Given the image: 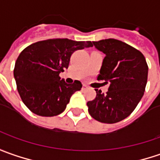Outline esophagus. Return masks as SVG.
<instances>
[{
    "instance_id": "esophagus-1",
    "label": "esophagus",
    "mask_w": 160,
    "mask_h": 160,
    "mask_svg": "<svg viewBox=\"0 0 160 160\" xmlns=\"http://www.w3.org/2000/svg\"><path fill=\"white\" fill-rule=\"evenodd\" d=\"M85 89H87V86L83 85L82 86V90H85Z\"/></svg>"
}]
</instances>
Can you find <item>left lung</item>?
<instances>
[{
    "label": "left lung",
    "mask_w": 160,
    "mask_h": 160,
    "mask_svg": "<svg viewBox=\"0 0 160 160\" xmlns=\"http://www.w3.org/2000/svg\"><path fill=\"white\" fill-rule=\"evenodd\" d=\"M93 44L105 54L97 80L110 85L106 94L96 89L97 97L87 105L97 121L112 124L128 117L140 102L147 83L148 65L142 52L121 41L106 39Z\"/></svg>",
    "instance_id": "8db88e82"
}]
</instances>
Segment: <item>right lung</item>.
Here are the masks:
<instances>
[{
	"label": "right lung",
	"mask_w": 160,
	"mask_h": 160,
	"mask_svg": "<svg viewBox=\"0 0 160 160\" xmlns=\"http://www.w3.org/2000/svg\"><path fill=\"white\" fill-rule=\"evenodd\" d=\"M92 46L89 41L49 39L25 48L14 68L18 91L25 106L42 117L63 112L72 94L80 90L82 84L79 80L67 84L59 73L68 68L72 53Z\"/></svg>",
	"instance_id": "right-lung-1"
}]
</instances>
